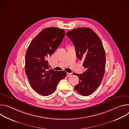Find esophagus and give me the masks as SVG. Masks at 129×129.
<instances>
[{
    "label": "esophagus",
    "mask_w": 129,
    "mask_h": 129,
    "mask_svg": "<svg viewBox=\"0 0 129 129\" xmlns=\"http://www.w3.org/2000/svg\"><path fill=\"white\" fill-rule=\"evenodd\" d=\"M66 75H67V76L68 77H70V76L72 75V73H69V72H67Z\"/></svg>",
    "instance_id": "1"
}]
</instances>
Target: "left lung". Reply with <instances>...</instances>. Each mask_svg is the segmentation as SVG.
Returning <instances> with one entry per match:
<instances>
[{"mask_svg": "<svg viewBox=\"0 0 129 129\" xmlns=\"http://www.w3.org/2000/svg\"><path fill=\"white\" fill-rule=\"evenodd\" d=\"M72 41L78 58L84 60L86 69L82 74L75 73L79 78L75 89L83 96L92 93L100 86L104 76L106 54L98 35L91 28L79 27L66 33Z\"/></svg>", "mask_w": 129, "mask_h": 129, "instance_id": "obj_1", "label": "left lung"}]
</instances>
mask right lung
<instances>
[{
	"mask_svg": "<svg viewBox=\"0 0 129 129\" xmlns=\"http://www.w3.org/2000/svg\"><path fill=\"white\" fill-rule=\"evenodd\" d=\"M64 36L63 29L44 28L33 39L27 49L26 75L31 88L43 96L53 93L60 80L66 76L64 71L49 69L47 60L59 46Z\"/></svg>",
	"mask_w": 129,
	"mask_h": 129,
	"instance_id": "obj_1",
	"label": "right lung"
}]
</instances>
